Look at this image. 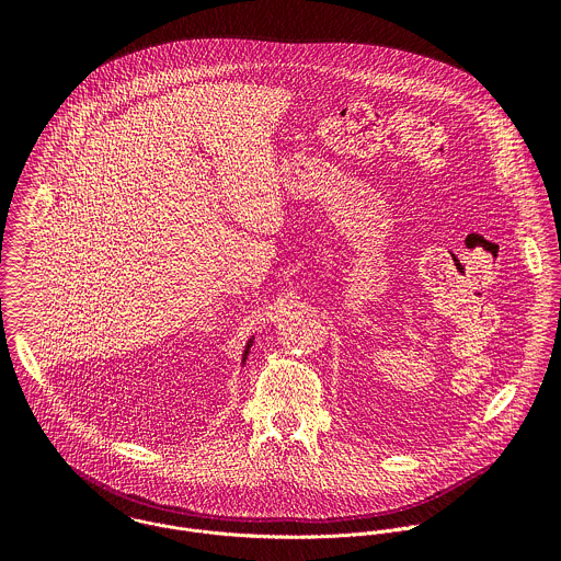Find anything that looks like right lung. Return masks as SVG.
<instances>
[{"label": "right lung", "mask_w": 561, "mask_h": 561, "mask_svg": "<svg viewBox=\"0 0 561 561\" xmlns=\"http://www.w3.org/2000/svg\"><path fill=\"white\" fill-rule=\"evenodd\" d=\"M253 340H255V337H251V340H249V344H247V351H244V355H242V364H244V362H247V357H249V351H251V346H253Z\"/></svg>", "instance_id": "obj_1"}]
</instances>
